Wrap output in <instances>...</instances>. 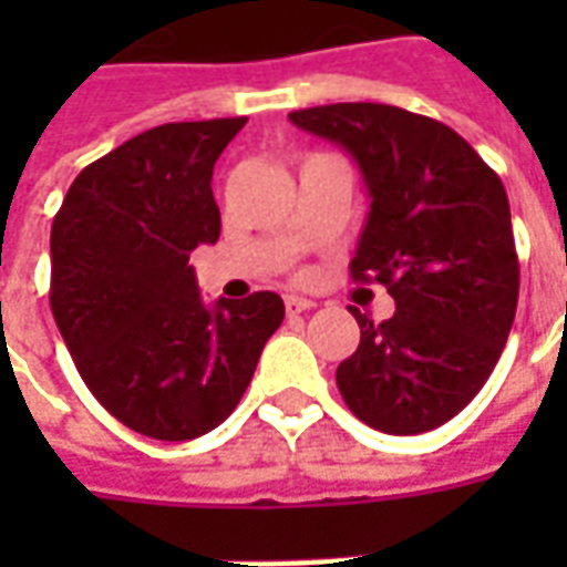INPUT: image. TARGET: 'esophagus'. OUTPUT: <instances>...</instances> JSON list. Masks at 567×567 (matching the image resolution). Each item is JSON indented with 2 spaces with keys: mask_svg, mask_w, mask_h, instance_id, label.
I'll use <instances>...</instances> for the list:
<instances>
[{
  "mask_svg": "<svg viewBox=\"0 0 567 567\" xmlns=\"http://www.w3.org/2000/svg\"><path fill=\"white\" fill-rule=\"evenodd\" d=\"M285 309L295 316V312H307V309H312V300H307V297H297V295H288L285 297Z\"/></svg>",
  "mask_w": 567,
  "mask_h": 567,
  "instance_id": "obj_1",
  "label": "esophagus"
}]
</instances>
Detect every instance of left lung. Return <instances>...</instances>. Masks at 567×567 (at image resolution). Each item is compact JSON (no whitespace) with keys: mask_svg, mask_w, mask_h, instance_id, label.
Returning a JSON list of instances; mask_svg holds the SVG:
<instances>
[{"mask_svg":"<svg viewBox=\"0 0 567 567\" xmlns=\"http://www.w3.org/2000/svg\"><path fill=\"white\" fill-rule=\"evenodd\" d=\"M288 117L355 157L370 215L349 272L394 297L380 324L352 309L361 343L337 368L346 406L385 434L450 422L498 364L519 300L498 173L455 130L398 105L333 103Z\"/></svg>","mask_w":567,"mask_h":567,"instance_id":"left-lung-1","label":"left lung"}]
</instances>
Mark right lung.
Segmentation results:
<instances>
[{
  "label": "right lung",
  "instance_id": "1",
  "mask_svg": "<svg viewBox=\"0 0 567 567\" xmlns=\"http://www.w3.org/2000/svg\"><path fill=\"white\" fill-rule=\"evenodd\" d=\"M246 117L163 124L84 166L51 227V312L93 398L154 440L218 427L282 324L272 291L199 300V243L221 234L212 169Z\"/></svg>",
  "mask_w": 567,
  "mask_h": 567
}]
</instances>
